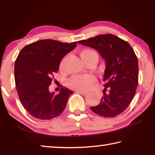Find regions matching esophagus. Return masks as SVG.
I'll return each instance as SVG.
<instances>
[{"label":"esophagus","mask_w":155,"mask_h":155,"mask_svg":"<svg viewBox=\"0 0 155 155\" xmlns=\"http://www.w3.org/2000/svg\"><path fill=\"white\" fill-rule=\"evenodd\" d=\"M76 92L79 93V94H82V95H83V96H85V95H87V91H79V90H77V91H76Z\"/></svg>","instance_id":"obj_1"}]
</instances>
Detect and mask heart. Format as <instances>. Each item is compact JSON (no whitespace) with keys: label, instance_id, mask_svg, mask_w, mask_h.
<instances>
[{"label":"heart","instance_id":"1","mask_svg":"<svg viewBox=\"0 0 155 155\" xmlns=\"http://www.w3.org/2000/svg\"><path fill=\"white\" fill-rule=\"evenodd\" d=\"M96 56L98 57L96 52L90 49H85L81 52V57L83 61L90 57ZM64 60L61 62L60 67H63ZM96 82V78L92 75H75L68 81V85L71 88L77 90H87Z\"/></svg>","mask_w":155,"mask_h":155}]
</instances>
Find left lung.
Returning a JSON list of instances; mask_svg holds the SVG:
<instances>
[{"label":"left lung","instance_id":"obj_1","mask_svg":"<svg viewBox=\"0 0 155 155\" xmlns=\"http://www.w3.org/2000/svg\"><path fill=\"white\" fill-rule=\"evenodd\" d=\"M78 43L96 50L106 63L105 81L101 103L91 107L94 113L114 117L127 108L135 96L138 83V60L127 41L112 34L99 35Z\"/></svg>","mask_w":155,"mask_h":155}]
</instances>
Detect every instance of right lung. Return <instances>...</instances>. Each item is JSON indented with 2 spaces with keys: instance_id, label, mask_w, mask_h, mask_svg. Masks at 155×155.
<instances>
[{
  "instance_id": "obj_1",
  "label": "right lung",
  "mask_w": 155,
  "mask_h": 155,
  "mask_svg": "<svg viewBox=\"0 0 155 155\" xmlns=\"http://www.w3.org/2000/svg\"><path fill=\"white\" fill-rule=\"evenodd\" d=\"M77 45V41L42 40L28 44L19 52L14 66L15 86L21 104L31 116L51 120L64 111L73 91L62 87L54 94L50 92L49 86L62 59Z\"/></svg>"
}]
</instances>
